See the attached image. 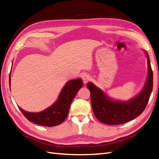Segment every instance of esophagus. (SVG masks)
<instances>
[{
	"label": "esophagus",
	"instance_id": "obj_1",
	"mask_svg": "<svg viewBox=\"0 0 159 159\" xmlns=\"http://www.w3.org/2000/svg\"><path fill=\"white\" fill-rule=\"evenodd\" d=\"M90 79H91V77L88 74H84L82 75V80L85 84L88 83L90 80Z\"/></svg>",
	"mask_w": 159,
	"mask_h": 159
}]
</instances>
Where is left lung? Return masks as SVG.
<instances>
[{
	"label": "left lung",
	"mask_w": 159,
	"mask_h": 159,
	"mask_svg": "<svg viewBox=\"0 0 159 159\" xmlns=\"http://www.w3.org/2000/svg\"><path fill=\"white\" fill-rule=\"evenodd\" d=\"M145 53L148 62V77L145 85L139 95L129 102H114L92 83L87 84L90 91L93 113L101 122L107 125L125 123L136 118L146 108L152 90L153 73L149 56L147 52Z\"/></svg>",
	"instance_id": "left-lung-1"
}]
</instances>
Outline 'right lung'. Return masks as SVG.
I'll return each instance as SVG.
<instances>
[{"label": "right lung", "instance_id": "obj_1", "mask_svg": "<svg viewBox=\"0 0 159 159\" xmlns=\"http://www.w3.org/2000/svg\"><path fill=\"white\" fill-rule=\"evenodd\" d=\"M10 82L9 76V84ZM82 85L83 81L80 78L69 81L61 90L57 102L41 112H28L20 107L19 109L28 121L46 127L58 125L68 117L72 101Z\"/></svg>", "mask_w": 159, "mask_h": 159}]
</instances>
